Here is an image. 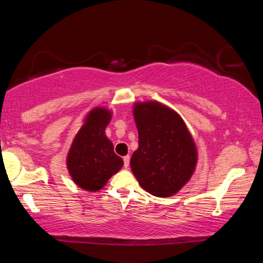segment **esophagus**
Returning <instances> with one entry per match:
<instances>
[{
    "label": "esophagus",
    "instance_id": "34e87169",
    "mask_svg": "<svg viewBox=\"0 0 263 263\" xmlns=\"http://www.w3.org/2000/svg\"><path fill=\"white\" fill-rule=\"evenodd\" d=\"M123 161H124V167L127 168L128 164H130V155H125V157L123 158Z\"/></svg>",
    "mask_w": 263,
    "mask_h": 263
}]
</instances>
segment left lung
Instances as JSON below:
<instances>
[{
	"instance_id": "left-lung-1",
	"label": "left lung",
	"mask_w": 263,
	"mask_h": 263,
	"mask_svg": "<svg viewBox=\"0 0 263 263\" xmlns=\"http://www.w3.org/2000/svg\"><path fill=\"white\" fill-rule=\"evenodd\" d=\"M133 117L139 147L132 154V173L151 195H175L190 180L197 163V148L183 119L157 101L135 103Z\"/></svg>"
}]
</instances>
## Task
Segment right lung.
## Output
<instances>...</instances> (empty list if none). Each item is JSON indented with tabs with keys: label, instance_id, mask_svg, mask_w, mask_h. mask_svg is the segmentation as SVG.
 <instances>
[{
	"label": "right lung",
	"instance_id": "add662e5",
	"mask_svg": "<svg viewBox=\"0 0 263 263\" xmlns=\"http://www.w3.org/2000/svg\"><path fill=\"white\" fill-rule=\"evenodd\" d=\"M111 111L94 108L84 118L67 155V168L75 184L87 191H99L123 167V160L114 152L105 136Z\"/></svg>",
	"mask_w": 263,
	"mask_h": 263
}]
</instances>
